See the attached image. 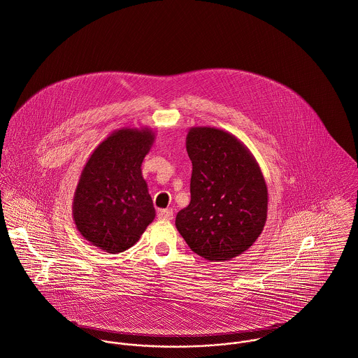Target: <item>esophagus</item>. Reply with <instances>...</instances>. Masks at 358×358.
Masks as SVG:
<instances>
[{"label":"esophagus","mask_w":358,"mask_h":358,"mask_svg":"<svg viewBox=\"0 0 358 358\" xmlns=\"http://www.w3.org/2000/svg\"><path fill=\"white\" fill-rule=\"evenodd\" d=\"M157 217L163 219V220H171L173 219V210L171 209H160L159 213H157Z\"/></svg>","instance_id":"obj_1"}]
</instances>
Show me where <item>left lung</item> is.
<instances>
[{"mask_svg": "<svg viewBox=\"0 0 358 358\" xmlns=\"http://www.w3.org/2000/svg\"><path fill=\"white\" fill-rule=\"evenodd\" d=\"M191 202L176 216L188 247L215 262L245 252L261 236L268 216V187L250 149L215 127H191Z\"/></svg>", "mask_w": 358, "mask_h": 358, "instance_id": "8db88e82", "label": "left lung"}]
</instances>
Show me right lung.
Instances as JSON below:
<instances>
[{
    "label": "right lung",
    "mask_w": 358,
    "mask_h": 358,
    "mask_svg": "<svg viewBox=\"0 0 358 358\" xmlns=\"http://www.w3.org/2000/svg\"><path fill=\"white\" fill-rule=\"evenodd\" d=\"M155 138L149 127L118 128L82 169L72 201L73 223L85 240L108 254L131 248L155 220L141 169Z\"/></svg>",
    "instance_id": "1"
}]
</instances>
